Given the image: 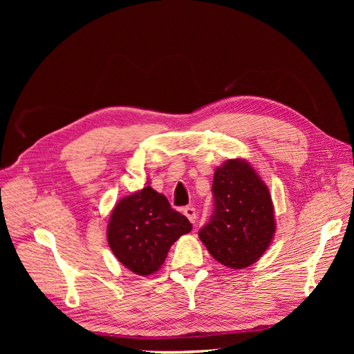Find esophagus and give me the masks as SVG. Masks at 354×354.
I'll return each mask as SVG.
<instances>
[{
    "mask_svg": "<svg viewBox=\"0 0 354 354\" xmlns=\"http://www.w3.org/2000/svg\"><path fill=\"white\" fill-rule=\"evenodd\" d=\"M183 212H185V216L192 221V223H195L196 221V208H194V207H186L185 209H183Z\"/></svg>",
    "mask_w": 354,
    "mask_h": 354,
    "instance_id": "1",
    "label": "esophagus"
}]
</instances>
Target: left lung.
Masks as SVG:
<instances>
[{"label": "left lung", "mask_w": 354, "mask_h": 354, "mask_svg": "<svg viewBox=\"0 0 354 354\" xmlns=\"http://www.w3.org/2000/svg\"><path fill=\"white\" fill-rule=\"evenodd\" d=\"M214 209L199 238L218 263L243 269L267 250L274 233L269 189L251 165L230 159L212 180Z\"/></svg>", "instance_id": "8db88e82"}]
</instances>
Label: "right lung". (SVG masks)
Instances as JSON below:
<instances>
[{"label": "right lung", "instance_id": "1", "mask_svg": "<svg viewBox=\"0 0 354 354\" xmlns=\"http://www.w3.org/2000/svg\"><path fill=\"white\" fill-rule=\"evenodd\" d=\"M192 230V223L168 199L147 186L118 202L108 241L112 252L133 273L147 276L164 264L169 246Z\"/></svg>", "mask_w": 354, "mask_h": 354}]
</instances>
